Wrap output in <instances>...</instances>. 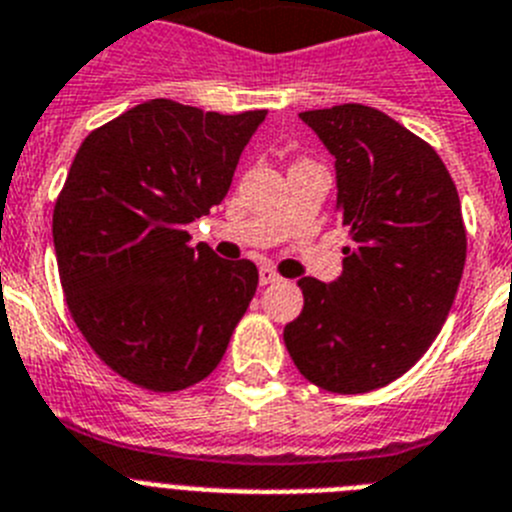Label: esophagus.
I'll list each match as a JSON object with an SVG mask.
<instances>
[{
  "label": "esophagus",
  "instance_id": "obj_1",
  "mask_svg": "<svg viewBox=\"0 0 512 512\" xmlns=\"http://www.w3.org/2000/svg\"><path fill=\"white\" fill-rule=\"evenodd\" d=\"M275 281H281V275L275 273L273 268H260V286H270Z\"/></svg>",
  "mask_w": 512,
  "mask_h": 512
}]
</instances>
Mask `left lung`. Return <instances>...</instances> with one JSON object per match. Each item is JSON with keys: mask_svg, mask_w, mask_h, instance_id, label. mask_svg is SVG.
I'll return each instance as SVG.
<instances>
[{"mask_svg": "<svg viewBox=\"0 0 512 512\" xmlns=\"http://www.w3.org/2000/svg\"><path fill=\"white\" fill-rule=\"evenodd\" d=\"M335 157L353 244L332 283L301 278L283 340L304 379L366 394L410 371L441 332L466 262L461 201L430 144L358 102L299 113Z\"/></svg>", "mask_w": 512, "mask_h": 512, "instance_id": "8db88e82", "label": "left lung"}]
</instances>
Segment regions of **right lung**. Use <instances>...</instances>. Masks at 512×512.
Returning a JSON list of instances; mask_svg holds the SVG:
<instances>
[{
	"mask_svg": "<svg viewBox=\"0 0 512 512\" xmlns=\"http://www.w3.org/2000/svg\"><path fill=\"white\" fill-rule=\"evenodd\" d=\"M265 115L149 100L95 128L71 162L53 208L66 306L100 361L141 389L206 379L255 296V262L190 247L188 224L224 201Z\"/></svg>",
	"mask_w": 512,
	"mask_h": 512,
	"instance_id": "1",
	"label": "right lung"
}]
</instances>
